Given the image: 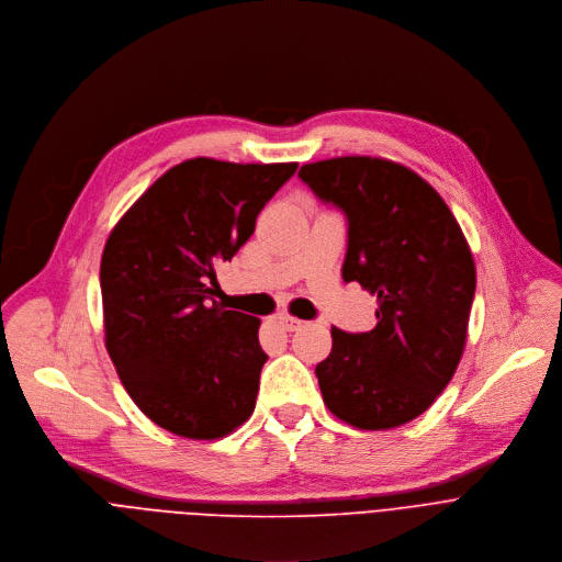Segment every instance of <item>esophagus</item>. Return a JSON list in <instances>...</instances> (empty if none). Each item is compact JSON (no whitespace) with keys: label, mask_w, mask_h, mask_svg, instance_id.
Wrapping results in <instances>:
<instances>
[{"label":"esophagus","mask_w":562,"mask_h":562,"mask_svg":"<svg viewBox=\"0 0 562 562\" xmlns=\"http://www.w3.org/2000/svg\"><path fill=\"white\" fill-rule=\"evenodd\" d=\"M279 323H281L285 329H290V331H294V329H299V327L303 325V321H301V318H296V316H290V314H285V316H279Z\"/></svg>","instance_id":"1"}]
</instances>
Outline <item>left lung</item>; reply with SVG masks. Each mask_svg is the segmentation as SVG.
<instances>
[{"label":"left lung","mask_w":562,"mask_h":562,"mask_svg":"<svg viewBox=\"0 0 562 562\" xmlns=\"http://www.w3.org/2000/svg\"><path fill=\"white\" fill-rule=\"evenodd\" d=\"M299 177L350 223L344 279L376 296V325L331 327L316 366L327 409L359 429L420 416L452 381L465 344L476 266L457 216L414 170L381 157L305 164Z\"/></svg>","instance_id":"8db88e82"}]
</instances>
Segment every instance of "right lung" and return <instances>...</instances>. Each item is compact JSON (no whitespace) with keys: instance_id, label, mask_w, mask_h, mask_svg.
<instances>
[{"instance_id":"obj_1","label":"right lung","mask_w":562,"mask_h":562,"mask_svg":"<svg viewBox=\"0 0 562 562\" xmlns=\"http://www.w3.org/2000/svg\"><path fill=\"white\" fill-rule=\"evenodd\" d=\"M296 168L181 161L108 235L99 270L105 350L135 405L181 438H223L255 412L268 361L261 321L214 301V266L252 237Z\"/></svg>"}]
</instances>
